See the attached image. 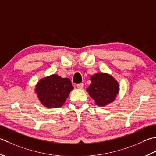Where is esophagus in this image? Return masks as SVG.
Returning <instances> with one entry per match:
<instances>
[{
    "label": "esophagus",
    "instance_id": "1",
    "mask_svg": "<svg viewBox=\"0 0 156 156\" xmlns=\"http://www.w3.org/2000/svg\"><path fill=\"white\" fill-rule=\"evenodd\" d=\"M83 86H84V85L83 83H79L77 85V87L79 89H83Z\"/></svg>",
    "mask_w": 156,
    "mask_h": 156
}]
</instances>
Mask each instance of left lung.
Returning a JSON list of instances; mask_svg holds the SVG:
<instances>
[{
  "label": "left lung",
  "instance_id": "1",
  "mask_svg": "<svg viewBox=\"0 0 156 156\" xmlns=\"http://www.w3.org/2000/svg\"><path fill=\"white\" fill-rule=\"evenodd\" d=\"M91 83L87 89L98 106H104L115 100L119 91L118 82L112 76L97 73L91 77Z\"/></svg>",
  "mask_w": 156,
  "mask_h": 156
}]
</instances>
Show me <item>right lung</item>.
I'll list each match as a JSON object with an SVG mask.
<instances>
[{
  "label": "right lung",
  "instance_id": "add662e5",
  "mask_svg": "<svg viewBox=\"0 0 156 156\" xmlns=\"http://www.w3.org/2000/svg\"><path fill=\"white\" fill-rule=\"evenodd\" d=\"M72 90L73 87L71 80L57 75L41 79L36 87L38 98L47 108L61 107Z\"/></svg>",
  "mask_w": 156,
  "mask_h": 156
}]
</instances>
